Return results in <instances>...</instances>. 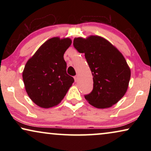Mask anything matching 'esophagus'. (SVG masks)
<instances>
[{
    "label": "esophagus",
    "mask_w": 151,
    "mask_h": 151,
    "mask_svg": "<svg viewBox=\"0 0 151 151\" xmlns=\"http://www.w3.org/2000/svg\"><path fill=\"white\" fill-rule=\"evenodd\" d=\"M78 76H74V80H75V82H76L78 81Z\"/></svg>",
    "instance_id": "1"
}]
</instances>
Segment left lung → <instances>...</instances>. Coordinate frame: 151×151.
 Instances as JSON below:
<instances>
[{"label": "left lung", "mask_w": 151, "mask_h": 151, "mask_svg": "<svg viewBox=\"0 0 151 151\" xmlns=\"http://www.w3.org/2000/svg\"><path fill=\"white\" fill-rule=\"evenodd\" d=\"M73 46L84 53L93 80V88L84 98L98 109L111 107L127 92L131 70L122 54L108 40L97 36L76 38Z\"/></svg>", "instance_id": "1"}]
</instances>
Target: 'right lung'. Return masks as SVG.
<instances>
[{
  "label": "right lung",
  "instance_id": "add662e5",
  "mask_svg": "<svg viewBox=\"0 0 151 151\" xmlns=\"http://www.w3.org/2000/svg\"><path fill=\"white\" fill-rule=\"evenodd\" d=\"M71 45L69 38L49 39L26 63L22 72L26 91L42 108L58 104L73 83L64 60V53Z\"/></svg>",
  "mask_w": 151,
  "mask_h": 151
}]
</instances>
